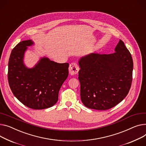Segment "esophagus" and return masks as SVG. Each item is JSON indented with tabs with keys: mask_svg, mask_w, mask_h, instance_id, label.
Masks as SVG:
<instances>
[{
	"mask_svg": "<svg viewBox=\"0 0 146 146\" xmlns=\"http://www.w3.org/2000/svg\"><path fill=\"white\" fill-rule=\"evenodd\" d=\"M79 70V68L77 64L75 62L72 63L70 66H69V73L71 75H74L78 73Z\"/></svg>",
	"mask_w": 146,
	"mask_h": 146,
	"instance_id": "obj_1",
	"label": "esophagus"
}]
</instances>
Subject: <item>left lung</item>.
Instances as JSON below:
<instances>
[{"instance_id": "left-lung-1", "label": "left lung", "mask_w": 146, "mask_h": 146, "mask_svg": "<svg viewBox=\"0 0 146 146\" xmlns=\"http://www.w3.org/2000/svg\"><path fill=\"white\" fill-rule=\"evenodd\" d=\"M115 52L92 53L79 60L80 97L87 108L108 110L127 95L133 79L132 57L121 40Z\"/></svg>"}]
</instances>
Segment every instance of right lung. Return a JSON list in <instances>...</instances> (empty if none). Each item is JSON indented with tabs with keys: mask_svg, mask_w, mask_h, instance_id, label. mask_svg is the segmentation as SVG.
<instances>
[{
	"mask_svg": "<svg viewBox=\"0 0 146 146\" xmlns=\"http://www.w3.org/2000/svg\"><path fill=\"white\" fill-rule=\"evenodd\" d=\"M31 40L19 43L12 50L8 64V82L16 98L28 108L42 110L54 106L60 87L69 74V63H57L42 58L32 69L26 67L23 58Z\"/></svg>",
	"mask_w": 146,
	"mask_h": 146,
	"instance_id": "add662e5",
	"label": "right lung"
}]
</instances>
